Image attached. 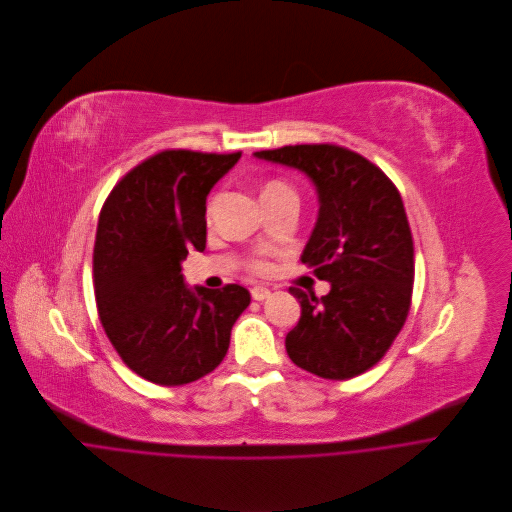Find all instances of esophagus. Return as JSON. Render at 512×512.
Returning <instances> with one entry per match:
<instances>
[{"instance_id": "34e87169", "label": "esophagus", "mask_w": 512, "mask_h": 512, "mask_svg": "<svg viewBox=\"0 0 512 512\" xmlns=\"http://www.w3.org/2000/svg\"><path fill=\"white\" fill-rule=\"evenodd\" d=\"M269 295H271V291H269L267 287L257 285V287H253V289H251V297H253L255 301H263V299H267Z\"/></svg>"}]
</instances>
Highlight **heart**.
<instances>
[{"mask_svg":"<svg viewBox=\"0 0 512 512\" xmlns=\"http://www.w3.org/2000/svg\"><path fill=\"white\" fill-rule=\"evenodd\" d=\"M275 189H287V187H285L283 183H279V181H269V183L265 185L263 193H265V191H275ZM251 269H253V271L263 273V271L267 269V263H265V261H261V259H255V261H251Z\"/></svg>","mask_w":512,"mask_h":512,"instance_id":"obj_1","label":"heart"}]
</instances>
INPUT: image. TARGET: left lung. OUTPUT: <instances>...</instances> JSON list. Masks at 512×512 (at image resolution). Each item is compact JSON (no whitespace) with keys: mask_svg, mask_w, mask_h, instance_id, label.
I'll return each mask as SVG.
<instances>
[{"mask_svg":"<svg viewBox=\"0 0 512 512\" xmlns=\"http://www.w3.org/2000/svg\"><path fill=\"white\" fill-rule=\"evenodd\" d=\"M255 156L301 170L319 197L301 261L331 289L315 297L289 287L301 317L285 337L287 356L325 380L360 376L386 356L412 303L414 241L402 197L382 168L337 144Z\"/></svg>","mask_w":512,"mask_h":512,"instance_id":"left-lung-1","label":"left lung"}]
</instances>
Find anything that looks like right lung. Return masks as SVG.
<instances>
[{
    "instance_id": "add662e5",
    "label": "right lung",
    "mask_w": 512,
    "mask_h": 512,
    "mask_svg": "<svg viewBox=\"0 0 512 512\" xmlns=\"http://www.w3.org/2000/svg\"><path fill=\"white\" fill-rule=\"evenodd\" d=\"M241 152L162 150L108 195L94 243V295L122 362L158 386H183L225 358L251 303L245 287L185 285L181 263L207 243V195Z\"/></svg>"
}]
</instances>
